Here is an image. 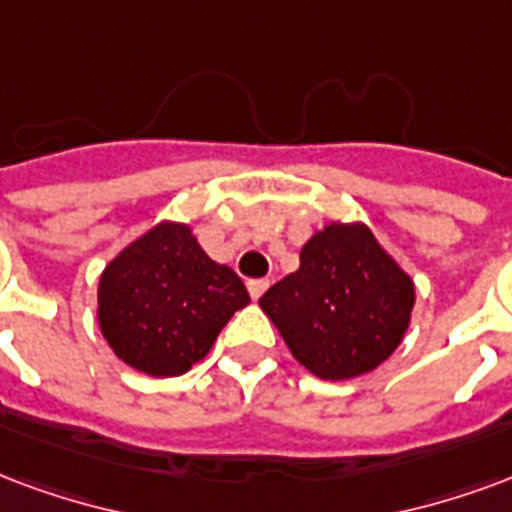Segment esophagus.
Returning <instances> with one entry per match:
<instances>
[{"label":"esophagus","instance_id":"obj_1","mask_svg":"<svg viewBox=\"0 0 512 512\" xmlns=\"http://www.w3.org/2000/svg\"><path fill=\"white\" fill-rule=\"evenodd\" d=\"M246 290H249V295L257 301V298L268 290V279H249V282H246Z\"/></svg>","mask_w":512,"mask_h":512}]
</instances>
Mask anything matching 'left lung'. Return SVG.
I'll return each instance as SVG.
<instances>
[{"instance_id": "8db88e82", "label": "left lung", "mask_w": 512, "mask_h": 512, "mask_svg": "<svg viewBox=\"0 0 512 512\" xmlns=\"http://www.w3.org/2000/svg\"><path fill=\"white\" fill-rule=\"evenodd\" d=\"M412 306V279L361 222L314 233L298 271L260 298L295 361L320 380L361 377L388 361Z\"/></svg>"}]
</instances>
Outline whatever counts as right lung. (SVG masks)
Here are the masks:
<instances>
[{"mask_svg": "<svg viewBox=\"0 0 512 512\" xmlns=\"http://www.w3.org/2000/svg\"><path fill=\"white\" fill-rule=\"evenodd\" d=\"M249 304L233 268L219 266L181 222H160L105 266L97 320L121 361L179 377L206 358L227 320Z\"/></svg>", "mask_w": 512, "mask_h": 512, "instance_id": "obj_1", "label": "right lung"}]
</instances>
